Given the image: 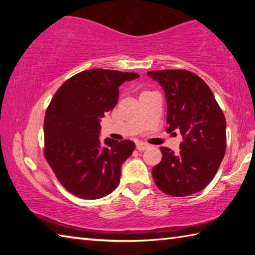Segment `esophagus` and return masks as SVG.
<instances>
[{"mask_svg":"<svg viewBox=\"0 0 255 255\" xmlns=\"http://www.w3.org/2000/svg\"><path fill=\"white\" fill-rule=\"evenodd\" d=\"M136 147H137L138 150H144V149H146V148H148L149 145L144 143V141H139V143H137Z\"/></svg>","mask_w":255,"mask_h":255,"instance_id":"esophagus-1","label":"esophagus"}]
</instances>
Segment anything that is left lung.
Wrapping results in <instances>:
<instances>
[{
  "label": "left lung",
  "instance_id": "1",
  "mask_svg": "<svg viewBox=\"0 0 255 255\" xmlns=\"http://www.w3.org/2000/svg\"><path fill=\"white\" fill-rule=\"evenodd\" d=\"M165 92L166 131H180V152L161 147L152 170L157 188L173 197L193 195L208 185L226 152V120L204 80L185 70L147 72Z\"/></svg>",
  "mask_w": 255,
  "mask_h": 255
}]
</instances>
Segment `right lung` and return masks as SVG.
Here are the masks:
<instances>
[{"label": "right lung", "mask_w": 255, "mask_h": 255, "mask_svg": "<svg viewBox=\"0 0 255 255\" xmlns=\"http://www.w3.org/2000/svg\"><path fill=\"white\" fill-rule=\"evenodd\" d=\"M136 73L93 68L64 82L47 108L44 131L46 161L68 192L99 199L118 187L122 164L135 149L131 140L106 138L100 122L117 105L118 88Z\"/></svg>", "instance_id": "obj_1"}]
</instances>
